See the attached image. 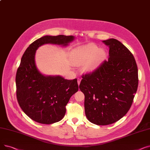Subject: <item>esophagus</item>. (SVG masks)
Returning <instances> with one entry per match:
<instances>
[{
  "label": "esophagus",
  "mask_w": 150,
  "mask_h": 150,
  "mask_svg": "<svg viewBox=\"0 0 150 150\" xmlns=\"http://www.w3.org/2000/svg\"><path fill=\"white\" fill-rule=\"evenodd\" d=\"M77 81H78V86H79L80 84V82H81V79H80V78H78Z\"/></svg>",
  "instance_id": "obj_1"
}]
</instances>
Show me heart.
<instances>
[{
  "label": "heart",
  "instance_id": "1",
  "mask_svg": "<svg viewBox=\"0 0 150 150\" xmlns=\"http://www.w3.org/2000/svg\"><path fill=\"white\" fill-rule=\"evenodd\" d=\"M106 57V52L103 48H98L95 44H89L77 47L71 53L70 59L73 64L80 66L87 63L86 69L92 71L96 69Z\"/></svg>",
  "mask_w": 150,
  "mask_h": 150
}]
</instances>
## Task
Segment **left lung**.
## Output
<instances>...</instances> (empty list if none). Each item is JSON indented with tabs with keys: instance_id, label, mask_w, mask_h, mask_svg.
<instances>
[{
	"instance_id": "obj_1",
	"label": "left lung",
	"mask_w": 150,
	"mask_h": 150,
	"mask_svg": "<svg viewBox=\"0 0 150 150\" xmlns=\"http://www.w3.org/2000/svg\"><path fill=\"white\" fill-rule=\"evenodd\" d=\"M109 47V58L89 74L79 88L84 95L85 114L89 122L108 125L128 112L138 87V70L132 54L122 42L103 41Z\"/></svg>"
}]
</instances>
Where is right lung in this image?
I'll use <instances>...</instances> for the list:
<instances>
[{"label":"right lung","instance_id":"add662e5","mask_svg":"<svg viewBox=\"0 0 150 150\" xmlns=\"http://www.w3.org/2000/svg\"><path fill=\"white\" fill-rule=\"evenodd\" d=\"M75 39L74 36H44L31 43L22 55L16 76L17 99L23 112L38 123L52 124L62 120L78 86L76 78L69 80L42 74L36 64V52L46 44L67 47Z\"/></svg>","mask_w":150,"mask_h":150}]
</instances>
